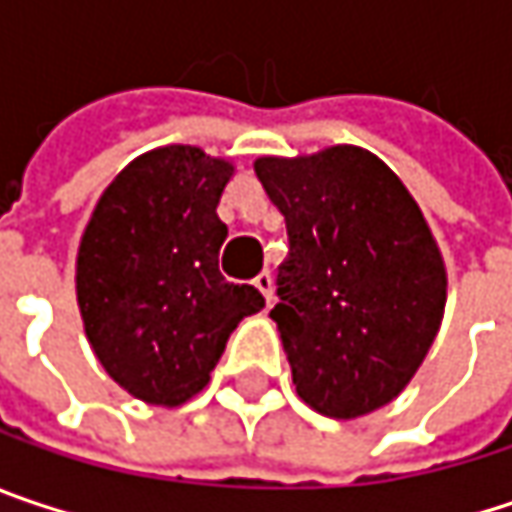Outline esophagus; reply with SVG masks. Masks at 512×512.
I'll return each mask as SVG.
<instances>
[{"mask_svg":"<svg viewBox=\"0 0 512 512\" xmlns=\"http://www.w3.org/2000/svg\"><path fill=\"white\" fill-rule=\"evenodd\" d=\"M253 285L262 291V297H265L268 303L274 300V276L268 274V271H262V274L256 276V279H253Z\"/></svg>","mask_w":512,"mask_h":512,"instance_id":"1","label":"esophagus"}]
</instances>
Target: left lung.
Returning <instances> with one entry per match:
<instances>
[{
  "mask_svg": "<svg viewBox=\"0 0 512 512\" xmlns=\"http://www.w3.org/2000/svg\"><path fill=\"white\" fill-rule=\"evenodd\" d=\"M253 168L288 230L271 317L297 393L335 420L382 408L417 373L446 309V268L420 206L352 145Z\"/></svg>",
  "mask_w": 512,
  "mask_h": 512,
  "instance_id": "left-lung-1",
  "label": "left lung"
}]
</instances>
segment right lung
I'll use <instances>...</instances> for the list:
<instances>
[{"instance_id":"obj_1","label":"right lung","mask_w":512,"mask_h":512,"mask_svg":"<svg viewBox=\"0 0 512 512\" xmlns=\"http://www.w3.org/2000/svg\"><path fill=\"white\" fill-rule=\"evenodd\" d=\"M233 165L168 145L107 186L78 250L87 338L128 393L180 405L203 390L241 317L265 309L253 285L227 282L218 201Z\"/></svg>"}]
</instances>
